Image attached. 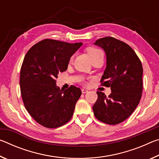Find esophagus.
Segmentation results:
<instances>
[{
	"instance_id": "esophagus-1",
	"label": "esophagus",
	"mask_w": 159,
	"mask_h": 159,
	"mask_svg": "<svg viewBox=\"0 0 159 159\" xmlns=\"http://www.w3.org/2000/svg\"><path fill=\"white\" fill-rule=\"evenodd\" d=\"M81 92H82V93L85 94V93H88V90H86V89H84V88H83V89H81Z\"/></svg>"
}]
</instances>
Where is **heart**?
<instances>
[{"instance_id": "obj_1", "label": "heart", "mask_w": 159, "mask_h": 159, "mask_svg": "<svg viewBox=\"0 0 159 159\" xmlns=\"http://www.w3.org/2000/svg\"><path fill=\"white\" fill-rule=\"evenodd\" d=\"M88 55H89L90 58L91 59V60H92L94 57H95L96 56L100 55V54H102V52L101 50L97 49V48H90L88 49ZM72 60H73V57H71V59H70V61H71Z\"/></svg>"}]
</instances>
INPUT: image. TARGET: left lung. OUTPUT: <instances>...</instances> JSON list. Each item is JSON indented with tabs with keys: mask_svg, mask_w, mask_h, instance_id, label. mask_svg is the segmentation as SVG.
I'll list each match as a JSON object with an SVG mask.
<instances>
[{
	"mask_svg": "<svg viewBox=\"0 0 159 159\" xmlns=\"http://www.w3.org/2000/svg\"><path fill=\"white\" fill-rule=\"evenodd\" d=\"M101 47L107 56V67L101 85L111 88V93L98 91V98L93 107L95 116L109 125L124 121L133 114L142 97L141 61L130 46L113 37H104L94 43Z\"/></svg>",
	"mask_w": 159,
	"mask_h": 159,
	"instance_id": "8db88e82",
	"label": "left lung"
}]
</instances>
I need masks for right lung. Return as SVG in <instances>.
<instances>
[{
  "instance_id": "add662e5",
  "label": "right lung",
  "mask_w": 159,
  "mask_h": 159,
  "mask_svg": "<svg viewBox=\"0 0 159 159\" xmlns=\"http://www.w3.org/2000/svg\"><path fill=\"white\" fill-rule=\"evenodd\" d=\"M82 45L44 39L26 54L20 71L21 98L29 114L45 128L60 127L74 114L81 90L74 85L60 90L56 79L67 69L70 58Z\"/></svg>"
}]
</instances>
